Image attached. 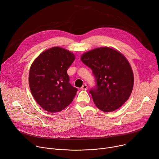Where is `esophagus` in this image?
<instances>
[{"mask_svg":"<svg viewBox=\"0 0 159 159\" xmlns=\"http://www.w3.org/2000/svg\"><path fill=\"white\" fill-rule=\"evenodd\" d=\"M82 90H87V89H88V87H87V85H86V84H84V85L81 87V88Z\"/></svg>","mask_w":159,"mask_h":159,"instance_id":"34e87169","label":"esophagus"}]
</instances>
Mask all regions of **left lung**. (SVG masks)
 Returning <instances> with one entry per match:
<instances>
[{"mask_svg": "<svg viewBox=\"0 0 159 159\" xmlns=\"http://www.w3.org/2000/svg\"><path fill=\"white\" fill-rule=\"evenodd\" d=\"M81 60L95 78L96 85L89 92L95 105L105 112L120 108L134 87L133 71L126 58L119 51L105 47L84 53Z\"/></svg>", "mask_w": 159, "mask_h": 159, "instance_id": "left-lung-1", "label": "left lung"}]
</instances>
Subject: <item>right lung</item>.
I'll use <instances>...</instances> for the list:
<instances>
[{
    "mask_svg": "<svg viewBox=\"0 0 159 159\" xmlns=\"http://www.w3.org/2000/svg\"><path fill=\"white\" fill-rule=\"evenodd\" d=\"M75 57L59 47L42 52L32 63L29 85L35 101L49 112H58L69 106L78 89L69 83L67 71Z\"/></svg>",
    "mask_w": 159,
    "mask_h": 159,
    "instance_id": "1",
    "label": "right lung"
}]
</instances>
